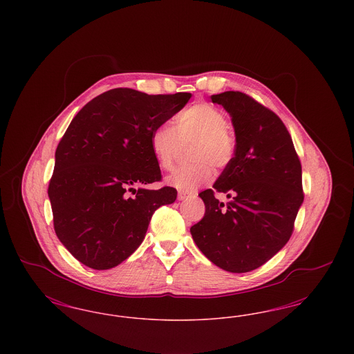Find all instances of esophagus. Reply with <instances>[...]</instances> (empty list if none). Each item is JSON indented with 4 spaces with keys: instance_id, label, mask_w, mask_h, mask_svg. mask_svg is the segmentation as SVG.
Listing matches in <instances>:
<instances>
[{
    "instance_id": "34e87169",
    "label": "esophagus",
    "mask_w": 354,
    "mask_h": 354,
    "mask_svg": "<svg viewBox=\"0 0 354 354\" xmlns=\"http://www.w3.org/2000/svg\"><path fill=\"white\" fill-rule=\"evenodd\" d=\"M189 196H191V194L185 192V191H179V192H178V199H179V201H185V199H188Z\"/></svg>"
}]
</instances>
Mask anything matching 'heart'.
Returning <instances> with one entry per match:
<instances>
[{
  "label": "heart",
  "instance_id": "b5f03b06",
  "mask_svg": "<svg viewBox=\"0 0 354 354\" xmlns=\"http://www.w3.org/2000/svg\"><path fill=\"white\" fill-rule=\"evenodd\" d=\"M174 127L160 124L152 130L150 149L156 165L162 169L174 167L183 151L192 143L188 158L192 163L175 169L166 183L179 191L191 192L214 180L215 169H227L236 156L237 140L228 124L227 115L209 103L194 104L182 111Z\"/></svg>",
  "mask_w": 354,
  "mask_h": 354
}]
</instances>
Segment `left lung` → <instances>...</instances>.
I'll return each instance as SVG.
<instances>
[{"label":"left lung","mask_w":354,"mask_h":354,"mask_svg":"<svg viewBox=\"0 0 354 354\" xmlns=\"http://www.w3.org/2000/svg\"><path fill=\"white\" fill-rule=\"evenodd\" d=\"M211 100L231 115L237 149L214 189L199 194L205 214L189 231L215 266L244 273L267 263L292 236L304 202L301 163L286 124L272 110L240 91ZM215 192L230 202L219 203Z\"/></svg>","instance_id":"left-lung-1"}]
</instances>
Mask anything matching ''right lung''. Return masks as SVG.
<instances>
[{
  "instance_id": "1",
  "label": "right lung",
  "mask_w": 354,
  "mask_h": 354,
  "mask_svg": "<svg viewBox=\"0 0 354 354\" xmlns=\"http://www.w3.org/2000/svg\"><path fill=\"white\" fill-rule=\"evenodd\" d=\"M189 93L149 95L113 88L71 120L57 151L49 183L54 231L78 261L110 270L142 244L152 214L176 199L162 180L152 130L180 111Z\"/></svg>"
}]
</instances>
